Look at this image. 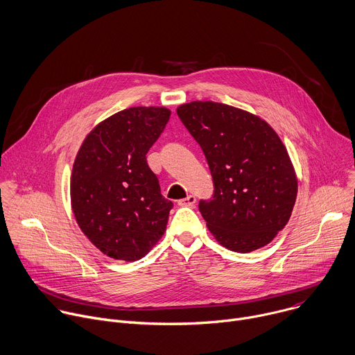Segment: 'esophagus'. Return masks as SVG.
Segmentation results:
<instances>
[{
    "label": "esophagus",
    "mask_w": 355,
    "mask_h": 355,
    "mask_svg": "<svg viewBox=\"0 0 355 355\" xmlns=\"http://www.w3.org/2000/svg\"><path fill=\"white\" fill-rule=\"evenodd\" d=\"M195 203H196L195 195H188L187 198L178 200V205H180V206H193Z\"/></svg>",
    "instance_id": "obj_1"
}]
</instances>
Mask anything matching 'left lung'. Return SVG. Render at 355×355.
<instances>
[{
	"instance_id": "left-lung-1",
	"label": "left lung",
	"mask_w": 355,
	"mask_h": 355,
	"mask_svg": "<svg viewBox=\"0 0 355 355\" xmlns=\"http://www.w3.org/2000/svg\"><path fill=\"white\" fill-rule=\"evenodd\" d=\"M206 157L213 195L199 211L217 243L247 254L268 245L290 220L297 177L287 149L259 116L214 101L177 108Z\"/></svg>"
}]
</instances>
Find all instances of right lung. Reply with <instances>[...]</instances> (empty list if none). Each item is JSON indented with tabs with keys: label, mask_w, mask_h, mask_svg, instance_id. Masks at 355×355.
Instances as JSON below:
<instances>
[{
	"label": "right lung",
	"mask_w": 355,
	"mask_h": 355,
	"mask_svg": "<svg viewBox=\"0 0 355 355\" xmlns=\"http://www.w3.org/2000/svg\"><path fill=\"white\" fill-rule=\"evenodd\" d=\"M164 107H131L100 123L72 168L75 218L103 254L138 261L164 234L173 202L160 192L146 155L170 120Z\"/></svg>",
	"instance_id": "obj_1"
}]
</instances>
